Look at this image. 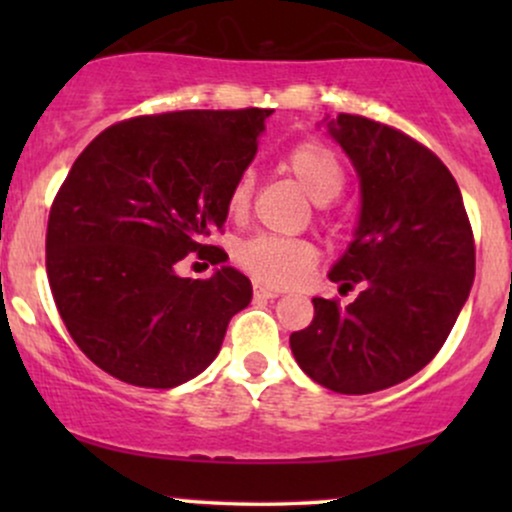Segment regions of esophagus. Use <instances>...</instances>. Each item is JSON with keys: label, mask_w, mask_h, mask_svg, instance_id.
<instances>
[{"label": "esophagus", "mask_w": 512, "mask_h": 512, "mask_svg": "<svg viewBox=\"0 0 512 512\" xmlns=\"http://www.w3.org/2000/svg\"><path fill=\"white\" fill-rule=\"evenodd\" d=\"M279 296H281L279 289H272V286L255 284V298H264V301H269V298H279Z\"/></svg>", "instance_id": "esophagus-1"}]
</instances>
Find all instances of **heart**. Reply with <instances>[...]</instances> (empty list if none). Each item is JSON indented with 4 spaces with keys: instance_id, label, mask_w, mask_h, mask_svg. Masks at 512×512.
Returning a JSON list of instances; mask_svg holds the SVG:
<instances>
[{
    "instance_id": "obj_1",
    "label": "heart",
    "mask_w": 512,
    "mask_h": 512,
    "mask_svg": "<svg viewBox=\"0 0 512 512\" xmlns=\"http://www.w3.org/2000/svg\"><path fill=\"white\" fill-rule=\"evenodd\" d=\"M303 192L317 204L337 199L346 187V168L342 158L322 142H301L286 151L281 161ZM252 197V175L243 173L228 195V211L233 219L248 214ZM236 262L257 284L291 286L298 284L317 262V248L301 238L257 236L245 240L236 250Z\"/></svg>"
}]
</instances>
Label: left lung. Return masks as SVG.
Here are the masks:
<instances>
[{
    "label": "left lung",
    "mask_w": 512,
    "mask_h": 512,
    "mask_svg": "<svg viewBox=\"0 0 512 512\" xmlns=\"http://www.w3.org/2000/svg\"><path fill=\"white\" fill-rule=\"evenodd\" d=\"M327 129L361 180L356 236L330 279L346 308L313 298L315 317L291 334L298 366L339 395H368L419 373L438 354L474 281V236L455 178L411 139L363 115Z\"/></svg>",
    "instance_id": "8db88e82"
}]
</instances>
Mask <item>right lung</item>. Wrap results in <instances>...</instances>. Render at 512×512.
Here are the masks:
<instances>
[{
  "label": "right lung",
  "mask_w": 512,
  "mask_h": 512,
  "mask_svg": "<svg viewBox=\"0 0 512 512\" xmlns=\"http://www.w3.org/2000/svg\"><path fill=\"white\" fill-rule=\"evenodd\" d=\"M274 110H180L103 129L62 182L48 219L45 267L62 322L84 354L122 383L182 385L219 354L252 298L233 267L182 279L190 252H226L228 195L257 154Z\"/></svg>",
  "instance_id": "obj_1"
}]
</instances>
